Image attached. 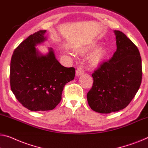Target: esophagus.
I'll list each match as a JSON object with an SVG mask.
<instances>
[{"label":"esophagus","instance_id":"esophagus-1","mask_svg":"<svg viewBox=\"0 0 148 148\" xmlns=\"http://www.w3.org/2000/svg\"><path fill=\"white\" fill-rule=\"evenodd\" d=\"M84 73V70L83 69V67L82 66H79L76 69V76L78 77L81 76V75H82Z\"/></svg>","mask_w":148,"mask_h":148}]
</instances>
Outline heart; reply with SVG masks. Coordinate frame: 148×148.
<instances>
[{
  "mask_svg": "<svg viewBox=\"0 0 148 148\" xmlns=\"http://www.w3.org/2000/svg\"><path fill=\"white\" fill-rule=\"evenodd\" d=\"M97 44L96 42H92L85 47L80 48L77 50V52L80 54H84V53L90 51L92 48L96 47ZM108 54V49L105 46H98L97 47L89 56V62L94 66H98L100 65L103 60L107 58Z\"/></svg>",
  "mask_w": 148,
  "mask_h": 148,
  "instance_id": "heart-1",
  "label": "heart"
}]
</instances>
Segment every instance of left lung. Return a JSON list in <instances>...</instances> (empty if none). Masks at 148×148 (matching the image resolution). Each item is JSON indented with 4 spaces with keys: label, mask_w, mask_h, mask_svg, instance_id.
<instances>
[{
    "label": "left lung",
    "mask_w": 148,
    "mask_h": 148,
    "mask_svg": "<svg viewBox=\"0 0 148 148\" xmlns=\"http://www.w3.org/2000/svg\"><path fill=\"white\" fill-rule=\"evenodd\" d=\"M116 51L92 74L88 104L98 113L123 110L130 103L142 82V59L138 48L122 32L114 30Z\"/></svg>",
    "instance_id": "1"
}]
</instances>
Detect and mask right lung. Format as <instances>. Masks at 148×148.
<instances>
[{"mask_svg":"<svg viewBox=\"0 0 148 148\" xmlns=\"http://www.w3.org/2000/svg\"><path fill=\"white\" fill-rule=\"evenodd\" d=\"M46 32L39 30L22 42L10 62L11 90L24 107L34 112L55 108L66 84L75 76L74 68L62 66L52 48L46 54L36 48L46 40Z\"/></svg>","mask_w":148,"mask_h":148,"instance_id":"1","label":"right lung"}]
</instances>
